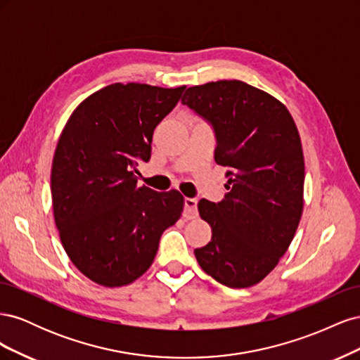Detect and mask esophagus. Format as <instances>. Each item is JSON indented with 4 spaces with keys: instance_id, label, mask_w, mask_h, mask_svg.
I'll return each mask as SVG.
<instances>
[{
    "instance_id": "1",
    "label": "esophagus",
    "mask_w": 360,
    "mask_h": 360,
    "mask_svg": "<svg viewBox=\"0 0 360 360\" xmlns=\"http://www.w3.org/2000/svg\"><path fill=\"white\" fill-rule=\"evenodd\" d=\"M197 204H198L197 198H184V212H183V216L186 217V219H195V217L198 216Z\"/></svg>"
}]
</instances>
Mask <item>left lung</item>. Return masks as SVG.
Listing matches in <instances>:
<instances>
[{
	"mask_svg": "<svg viewBox=\"0 0 360 360\" xmlns=\"http://www.w3.org/2000/svg\"><path fill=\"white\" fill-rule=\"evenodd\" d=\"M181 103L212 124L214 160L228 168L225 198L198 202L212 240L195 249V257L221 284L252 287L276 267L300 222L299 130L284 103L237 79L189 86Z\"/></svg>",
	"mask_w": 360,
	"mask_h": 360,
	"instance_id": "1",
	"label": "left lung"
}]
</instances>
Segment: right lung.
<instances>
[{
	"label": "right lung",
	"instance_id": "1",
	"mask_svg": "<svg viewBox=\"0 0 360 360\" xmlns=\"http://www.w3.org/2000/svg\"><path fill=\"white\" fill-rule=\"evenodd\" d=\"M186 86L111 84L76 108L60 135L51 171L56 225L64 250L81 274L103 287L144 275L162 233L176 224L179 191L138 186L156 126Z\"/></svg>",
	"mask_w": 360,
	"mask_h": 360
}]
</instances>
